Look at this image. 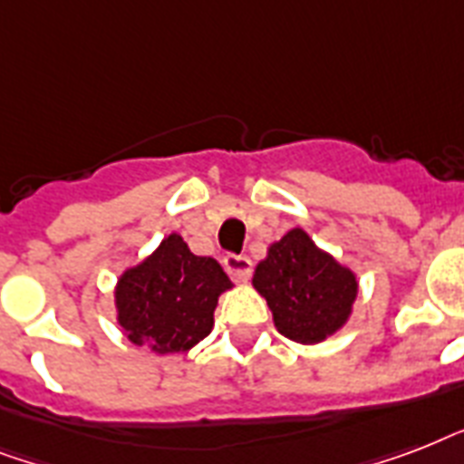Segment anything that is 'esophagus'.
<instances>
[{
    "mask_svg": "<svg viewBox=\"0 0 464 464\" xmlns=\"http://www.w3.org/2000/svg\"><path fill=\"white\" fill-rule=\"evenodd\" d=\"M224 267L236 282H247L250 275H253V262L243 257V255H226Z\"/></svg>",
    "mask_w": 464,
    "mask_h": 464,
    "instance_id": "34e87169",
    "label": "esophagus"
}]
</instances>
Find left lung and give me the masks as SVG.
I'll use <instances>...</instances> for the list:
<instances>
[{
    "label": "left lung",
    "mask_w": 464,
    "mask_h": 464,
    "mask_svg": "<svg viewBox=\"0 0 464 464\" xmlns=\"http://www.w3.org/2000/svg\"><path fill=\"white\" fill-rule=\"evenodd\" d=\"M255 291L267 301L275 327L298 344H320L353 313L359 279L304 228H291L257 262Z\"/></svg>",
    "instance_id": "obj_1"
}]
</instances>
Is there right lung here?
<instances>
[{
    "instance_id": "add662e5",
    "label": "right lung",
    "mask_w": 464,
    "mask_h": 464,
    "mask_svg": "<svg viewBox=\"0 0 464 464\" xmlns=\"http://www.w3.org/2000/svg\"><path fill=\"white\" fill-rule=\"evenodd\" d=\"M233 289L214 257H199L180 233L160 240L115 284V317L125 337L154 353H182L214 327L218 296Z\"/></svg>"
}]
</instances>
